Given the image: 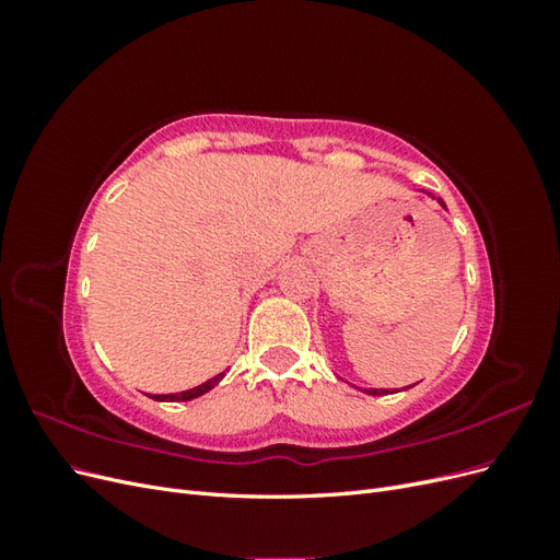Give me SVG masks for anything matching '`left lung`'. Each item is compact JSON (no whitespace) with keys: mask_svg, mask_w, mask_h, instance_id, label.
Instances as JSON below:
<instances>
[{"mask_svg":"<svg viewBox=\"0 0 560 560\" xmlns=\"http://www.w3.org/2000/svg\"><path fill=\"white\" fill-rule=\"evenodd\" d=\"M425 194H428V191H425ZM428 196H430V194H428ZM432 198H434V196H432ZM439 202H442V208H446L442 198H439ZM409 387H411V385H409ZM404 389H406V387H404ZM364 393H366V395H374V397H381V395H389L387 389H378V387H369V389H364ZM395 393H397V389H395Z\"/></svg>","mask_w":560,"mask_h":560,"instance_id":"left-lung-1","label":"left lung"}]
</instances>
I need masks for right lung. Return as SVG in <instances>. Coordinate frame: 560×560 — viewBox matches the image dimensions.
I'll list each match as a JSON object with an SVG mask.
<instances>
[{
  "label": "right lung",
  "instance_id": "1",
  "mask_svg": "<svg viewBox=\"0 0 560 560\" xmlns=\"http://www.w3.org/2000/svg\"><path fill=\"white\" fill-rule=\"evenodd\" d=\"M226 376V371H222V374H217L214 378H210V381H206V383H200V385H196V387H191V389H184V393H175V395H151V399H156V401H189V399H196V397H200V395H206V393H210V389L222 381Z\"/></svg>",
  "mask_w": 560,
  "mask_h": 560
}]
</instances>
